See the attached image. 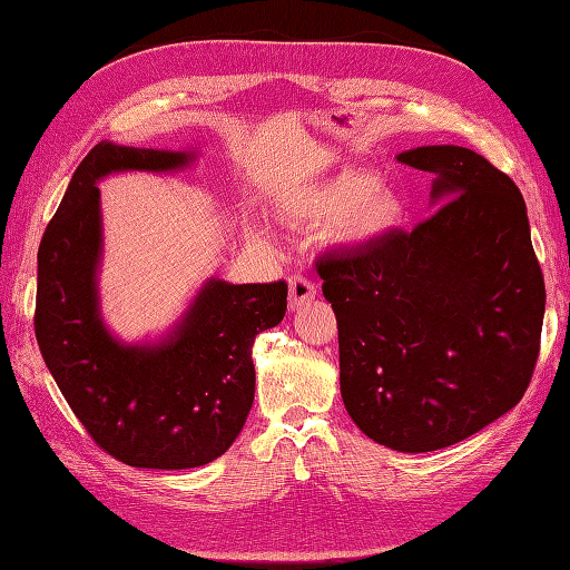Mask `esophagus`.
I'll return each mask as SVG.
<instances>
[{
	"label": "esophagus",
	"instance_id": "34e87169",
	"mask_svg": "<svg viewBox=\"0 0 570 570\" xmlns=\"http://www.w3.org/2000/svg\"><path fill=\"white\" fill-rule=\"evenodd\" d=\"M316 297V285L306 278H295L289 281V308H299L302 304H306L308 299Z\"/></svg>",
	"mask_w": 570,
	"mask_h": 570
}]
</instances>
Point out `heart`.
Wrapping results in <instances>:
<instances>
[{
	"instance_id": "b5f03b06",
	"label": "heart",
	"mask_w": 570,
	"mask_h": 570,
	"mask_svg": "<svg viewBox=\"0 0 570 570\" xmlns=\"http://www.w3.org/2000/svg\"><path fill=\"white\" fill-rule=\"evenodd\" d=\"M287 216L304 226L337 220L342 243H377L400 228L404 204L368 170H342L335 178L302 189L287 202ZM266 235V230H256Z\"/></svg>"
}]
</instances>
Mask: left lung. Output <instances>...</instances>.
I'll return each mask as SVG.
<instances>
[{
    "label": "left lung",
    "mask_w": 570,
    "mask_h": 570,
    "mask_svg": "<svg viewBox=\"0 0 570 570\" xmlns=\"http://www.w3.org/2000/svg\"><path fill=\"white\" fill-rule=\"evenodd\" d=\"M396 161L433 174V216L321 258L340 340V392L364 435L421 454L504 416L540 354L544 278L521 189L473 149Z\"/></svg>",
    "instance_id": "1"
}]
</instances>
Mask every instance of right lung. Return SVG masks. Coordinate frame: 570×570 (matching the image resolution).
Returning a JSON list of instances; mask_svg holds the SVG:
<instances>
[{
	"label": "right lung",
	"mask_w": 570,
	"mask_h": 570,
	"mask_svg": "<svg viewBox=\"0 0 570 570\" xmlns=\"http://www.w3.org/2000/svg\"><path fill=\"white\" fill-rule=\"evenodd\" d=\"M193 149L101 140L68 183L38 252L36 337L68 406L114 459L135 469L183 471L218 459L254 402V337L278 325L285 281H206L159 340L124 342L101 316L105 252L97 183L111 174H174Z\"/></svg>",
	"instance_id": "1"
}]
</instances>
